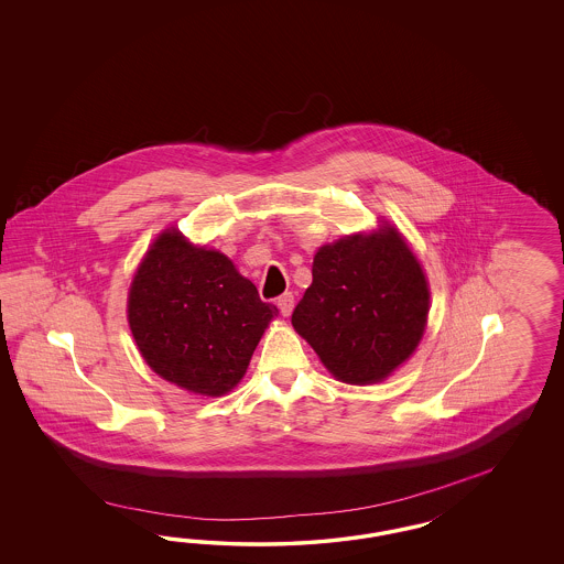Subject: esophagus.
I'll list each match as a JSON object with an SVG mask.
<instances>
[{"instance_id": "esophagus-1", "label": "esophagus", "mask_w": 564, "mask_h": 564, "mask_svg": "<svg viewBox=\"0 0 564 564\" xmlns=\"http://www.w3.org/2000/svg\"><path fill=\"white\" fill-rule=\"evenodd\" d=\"M293 304H295L293 293H283V295L276 300V306H279L283 316H290L291 310H293Z\"/></svg>"}]
</instances>
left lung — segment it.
<instances>
[{"label":"left lung","mask_w":564,"mask_h":564,"mask_svg":"<svg viewBox=\"0 0 564 564\" xmlns=\"http://www.w3.org/2000/svg\"><path fill=\"white\" fill-rule=\"evenodd\" d=\"M426 276L408 243L384 227L323 246L291 325L347 384L380 382L410 358L426 326Z\"/></svg>","instance_id":"obj_1"}]
</instances>
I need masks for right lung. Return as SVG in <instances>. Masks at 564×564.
<instances>
[{
    "label": "right lung",
    "mask_w": 564,
    "mask_h": 564,
    "mask_svg": "<svg viewBox=\"0 0 564 564\" xmlns=\"http://www.w3.org/2000/svg\"><path fill=\"white\" fill-rule=\"evenodd\" d=\"M276 314L229 258L192 246L177 229L154 241L128 297V321L147 364L208 397L238 384Z\"/></svg>",
    "instance_id": "obj_1"
}]
</instances>
